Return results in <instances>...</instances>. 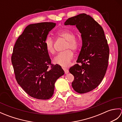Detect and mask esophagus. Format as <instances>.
<instances>
[{"label":"esophagus","instance_id":"esophagus-1","mask_svg":"<svg viewBox=\"0 0 122 122\" xmlns=\"http://www.w3.org/2000/svg\"><path fill=\"white\" fill-rule=\"evenodd\" d=\"M63 70H64V72H65V74H67V73H69V70H68V69H66V68H63Z\"/></svg>","mask_w":122,"mask_h":122}]
</instances>
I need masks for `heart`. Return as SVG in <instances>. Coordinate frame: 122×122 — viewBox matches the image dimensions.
Instances as JSON below:
<instances>
[{"label": "heart", "instance_id": "1", "mask_svg": "<svg viewBox=\"0 0 122 122\" xmlns=\"http://www.w3.org/2000/svg\"><path fill=\"white\" fill-rule=\"evenodd\" d=\"M58 35L63 38L67 41L65 49L68 50L61 52L57 54V56L53 59V62L63 67H66L70 65L71 61L74 57V54L71 49L74 51L78 50L80 46V40L75 38L73 32L69 30H64L58 32ZM46 49L48 52L53 54L55 52V49L54 48V41L50 36H48L46 38L44 42Z\"/></svg>", "mask_w": 122, "mask_h": 122}]
</instances>
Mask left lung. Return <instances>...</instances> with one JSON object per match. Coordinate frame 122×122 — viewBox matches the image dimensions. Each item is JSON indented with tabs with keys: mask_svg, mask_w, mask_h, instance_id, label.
Here are the masks:
<instances>
[{
	"mask_svg": "<svg viewBox=\"0 0 122 122\" xmlns=\"http://www.w3.org/2000/svg\"><path fill=\"white\" fill-rule=\"evenodd\" d=\"M64 25H76L82 40L77 63L69 69L74 77L72 86L80 94L89 92L101 83L108 66L110 49L104 30L85 14L69 18Z\"/></svg>",
	"mask_w": 122,
	"mask_h": 122,
	"instance_id": "1",
	"label": "left lung"
}]
</instances>
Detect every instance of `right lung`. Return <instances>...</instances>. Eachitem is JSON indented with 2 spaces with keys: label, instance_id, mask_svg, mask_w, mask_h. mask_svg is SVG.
Listing matches in <instances>:
<instances>
[{
  "label": "right lung",
  "instance_id": "obj_1",
  "mask_svg": "<svg viewBox=\"0 0 122 122\" xmlns=\"http://www.w3.org/2000/svg\"><path fill=\"white\" fill-rule=\"evenodd\" d=\"M56 25L45 22L28 25L13 49L11 62L17 83L28 95L37 99L52 97L56 80L64 73L60 66L51 63L44 44Z\"/></svg>",
  "mask_w": 122,
  "mask_h": 122
}]
</instances>
